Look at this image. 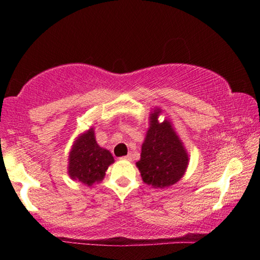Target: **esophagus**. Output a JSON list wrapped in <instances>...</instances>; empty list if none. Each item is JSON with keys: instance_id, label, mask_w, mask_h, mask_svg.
I'll return each instance as SVG.
<instances>
[{"instance_id": "obj_1", "label": "esophagus", "mask_w": 260, "mask_h": 260, "mask_svg": "<svg viewBox=\"0 0 260 260\" xmlns=\"http://www.w3.org/2000/svg\"><path fill=\"white\" fill-rule=\"evenodd\" d=\"M123 159H125V161H131V159H133V157H131V155H126V156H124V157H122Z\"/></svg>"}]
</instances>
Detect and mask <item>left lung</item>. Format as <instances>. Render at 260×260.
I'll use <instances>...</instances> for the list:
<instances>
[{
    "mask_svg": "<svg viewBox=\"0 0 260 260\" xmlns=\"http://www.w3.org/2000/svg\"><path fill=\"white\" fill-rule=\"evenodd\" d=\"M159 113L161 109H155L150 113V126L136 166L144 183L154 188H167L184 175L189 158L172 123L168 119L158 122Z\"/></svg>",
    "mask_w": 260,
    "mask_h": 260,
    "instance_id": "obj_1",
    "label": "left lung"
}]
</instances>
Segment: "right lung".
<instances>
[{"instance_id":"right-lung-1","label":"right lung","mask_w":260,"mask_h":260,"mask_svg":"<svg viewBox=\"0 0 260 260\" xmlns=\"http://www.w3.org/2000/svg\"><path fill=\"white\" fill-rule=\"evenodd\" d=\"M113 162L111 152L98 145L91 127L74 142L69 156V175L90 187L104 179L105 172Z\"/></svg>"}]
</instances>
